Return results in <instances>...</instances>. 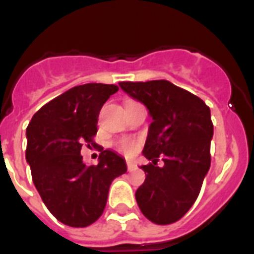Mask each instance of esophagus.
Masks as SVG:
<instances>
[{
	"mask_svg": "<svg viewBox=\"0 0 254 254\" xmlns=\"http://www.w3.org/2000/svg\"><path fill=\"white\" fill-rule=\"evenodd\" d=\"M127 169L129 170V172H132V170L136 169V165H134L133 161H127Z\"/></svg>",
	"mask_w": 254,
	"mask_h": 254,
	"instance_id": "34e87169",
	"label": "esophagus"
}]
</instances>
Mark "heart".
I'll return each mask as SVG.
<instances>
[{"label":"heart","instance_id":"1","mask_svg":"<svg viewBox=\"0 0 254 254\" xmlns=\"http://www.w3.org/2000/svg\"><path fill=\"white\" fill-rule=\"evenodd\" d=\"M118 147H120L125 154L131 155L133 154L134 150H136V143H134V141L127 140V138H126V140H122L118 142Z\"/></svg>","mask_w":254,"mask_h":254}]
</instances>
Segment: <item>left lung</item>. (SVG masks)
Returning a JSON list of instances; mask_svg holds the SVG:
<instances>
[{"label": "left lung", "mask_w": 254, "mask_h": 254, "mask_svg": "<svg viewBox=\"0 0 254 254\" xmlns=\"http://www.w3.org/2000/svg\"><path fill=\"white\" fill-rule=\"evenodd\" d=\"M120 86L142 103L152 118L142 150L151 163L140 167L146 178L134 193L138 207L152 223H176L192 207L210 169L214 136L210 108L168 80L120 82ZM159 156L163 167L156 165Z\"/></svg>", "instance_id": "obj_1"}]
</instances>
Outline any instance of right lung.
I'll use <instances>...</instances> for the list:
<instances>
[{"instance_id": "obj_1", "label": "right lung", "mask_w": 254, "mask_h": 254, "mask_svg": "<svg viewBox=\"0 0 254 254\" xmlns=\"http://www.w3.org/2000/svg\"><path fill=\"white\" fill-rule=\"evenodd\" d=\"M118 86L84 84L61 94L33 116L26 128V163L44 205L64 225L85 228L102 216L113 179L127 172L123 156L103 150L98 165L82 161L94 145L100 109Z\"/></svg>"}]
</instances>
